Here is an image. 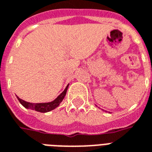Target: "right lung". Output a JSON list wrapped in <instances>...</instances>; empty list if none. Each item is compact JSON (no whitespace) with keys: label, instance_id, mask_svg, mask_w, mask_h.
I'll list each match as a JSON object with an SVG mask.
<instances>
[{"label":"right lung","instance_id":"obj_1","mask_svg":"<svg viewBox=\"0 0 152 152\" xmlns=\"http://www.w3.org/2000/svg\"><path fill=\"white\" fill-rule=\"evenodd\" d=\"M68 86H69V84L66 86V89L63 90V92L60 95L58 96L56 99H54L53 101H52V102H42V103H31V102H26L24 100L19 99L18 96H17V99H18L19 102L25 108L31 109V110H35V111H37V112L45 113V112L52 111L53 109L56 108L57 107L59 106V104L62 102V101H63V99H64V97L66 95V90H67Z\"/></svg>","mask_w":152,"mask_h":152}]
</instances>
